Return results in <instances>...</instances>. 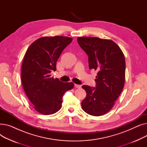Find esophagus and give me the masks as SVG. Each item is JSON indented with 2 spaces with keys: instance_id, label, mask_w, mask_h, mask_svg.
I'll return each mask as SVG.
<instances>
[{
  "instance_id": "1",
  "label": "esophagus",
  "mask_w": 147,
  "mask_h": 147,
  "mask_svg": "<svg viewBox=\"0 0 147 147\" xmlns=\"http://www.w3.org/2000/svg\"><path fill=\"white\" fill-rule=\"evenodd\" d=\"M74 86L77 88H81V85H80V84H74Z\"/></svg>"
}]
</instances>
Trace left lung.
<instances>
[{
  "mask_svg": "<svg viewBox=\"0 0 147 147\" xmlns=\"http://www.w3.org/2000/svg\"><path fill=\"white\" fill-rule=\"evenodd\" d=\"M78 42L88 56L89 68L98 71L95 87L82 86L86 92V96L82 102V109L88 114L99 116L112 109L124 87V54L111 40L79 37Z\"/></svg>",
  "mask_w": 147,
  "mask_h": 147,
  "instance_id": "obj_1",
  "label": "left lung"
}]
</instances>
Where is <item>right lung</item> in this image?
<instances>
[{"label":"right lung","mask_w":147,"mask_h":147,"mask_svg":"<svg viewBox=\"0 0 147 147\" xmlns=\"http://www.w3.org/2000/svg\"><path fill=\"white\" fill-rule=\"evenodd\" d=\"M73 38L64 36L43 37L27 49L21 68V81L34 109L42 114L57 113L61 107L64 94L73 88L72 82L64 83L51 78L56 63Z\"/></svg>","instance_id":"add662e5"}]
</instances>
